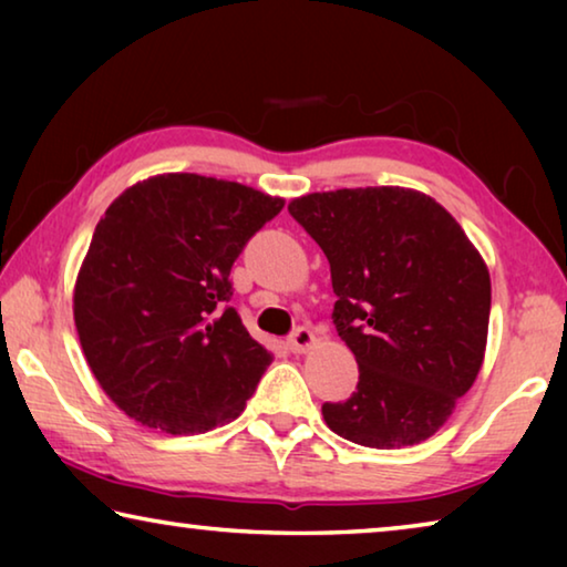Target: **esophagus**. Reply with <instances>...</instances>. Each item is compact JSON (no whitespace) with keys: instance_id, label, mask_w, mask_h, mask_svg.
I'll use <instances>...</instances> for the list:
<instances>
[{"instance_id":"obj_1","label":"esophagus","mask_w":567,"mask_h":567,"mask_svg":"<svg viewBox=\"0 0 567 567\" xmlns=\"http://www.w3.org/2000/svg\"><path fill=\"white\" fill-rule=\"evenodd\" d=\"M290 348L295 352H307L315 348V334L307 330V328H297L292 334H290Z\"/></svg>"}]
</instances>
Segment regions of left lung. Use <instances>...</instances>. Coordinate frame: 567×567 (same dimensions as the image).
<instances>
[{
  "instance_id": "8db88e82",
  "label": "left lung",
  "mask_w": 567,
  "mask_h": 567,
  "mask_svg": "<svg viewBox=\"0 0 567 567\" xmlns=\"http://www.w3.org/2000/svg\"><path fill=\"white\" fill-rule=\"evenodd\" d=\"M290 215L330 262L334 324L358 390L324 402L332 433L395 450L435 435L485 360L491 272L447 209L410 187L295 197Z\"/></svg>"
}]
</instances>
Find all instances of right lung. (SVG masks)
Returning a JSON list of instances; mask_svg holds the SVG:
<instances>
[{
    "instance_id": "add662e5",
    "label": "right lung",
    "mask_w": 567,
    "mask_h": 567,
    "mask_svg": "<svg viewBox=\"0 0 567 567\" xmlns=\"http://www.w3.org/2000/svg\"><path fill=\"white\" fill-rule=\"evenodd\" d=\"M282 197L165 172L122 192L74 282V324L94 380L124 415L199 435L245 410L272 354L229 307V270Z\"/></svg>"
}]
</instances>
